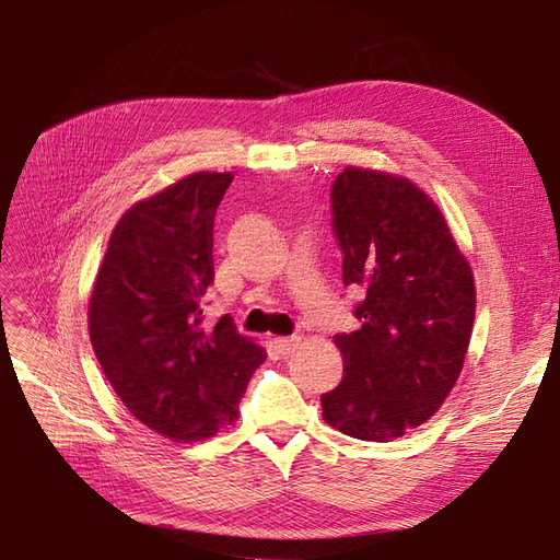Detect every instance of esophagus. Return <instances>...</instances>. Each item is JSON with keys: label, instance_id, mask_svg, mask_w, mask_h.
<instances>
[{"label": "esophagus", "instance_id": "esophagus-1", "mask_svg": "<svg viewBox=\"0 0 560 560\" xmlns=\"http://www.w3.org/2000/svg\"><path fill=\"white\" fill-rule=\"evenodd\" d=\"M275 345H277L281 354H291V351L300 345V338H298V335H291V338H277Z\"/></svg>", "mask_w": 560, "mask_h": 560}]
</instances>
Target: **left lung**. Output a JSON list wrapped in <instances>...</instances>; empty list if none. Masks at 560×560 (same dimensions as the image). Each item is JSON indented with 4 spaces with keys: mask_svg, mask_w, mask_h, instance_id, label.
<instances>
[{
    "mask_svg": "<svg viewBox=\"0 0 560 560\" xmlns=\"http://www.w3.org/2000/svg\"><path fill=\"white\" fill-rule=\"evenodd\" d=\"M342 283L361 328L338 332L345 375L322 396L342 434L385 443L434 415L465 363L476 291L439 206L406 178L345 168L330 187Z\"/></svg>",
    "mask_w": 560,
    "mask_h": 560,
    "instance_id": "8db88e82",
    "label": "left lung"
}]
</instances>
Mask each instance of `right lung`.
Segmentation results:
<instances>
[{
  "label": "right lung",
  "instance_id": "obj_1",
  "mask_svg": "<svg viewBox=\"0 0 560 560\" xmlns=\"http://www.w3.org/2000/svg\"><path fill=\"white\" fill-rule=\"evenodd\" d=\"M232 173H191L117 222L89 302L107 382L133 418L175 441H201L238 418L265 349L225 314L206 324L213 220Z\"/></svg>",
  "mask_w": 560,
  "mask_h": 560
}]
</instances>
